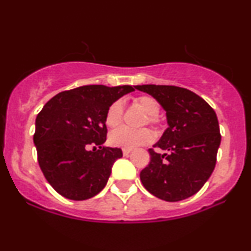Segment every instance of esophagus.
Listing matches in <instances>:
<instances>
[{"label": "esophagus", "instance_id": "esophagus-1", "mask_svg": "<svg viewBox=\"0 0 251 251\" xmlns=\"http://www.w3.org/2000/svg\"><path fill=\"white\" fill-rule=\"evenodd\" d=\"M132 152V150H128V149H123V154L124 155H128L129 153Z\"/></svg>", "mask_w": 251, "mask_h": 251}]
</instances>
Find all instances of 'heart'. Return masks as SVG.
<instances>
[{
    "instance_id": "1",
    "label": "heart",
    "mask_w": 251,
    "mask_h": 251,
    "mask_svg": "<svg viewBox=\"0 0 251 251\" xmlns=\"http://www.w3.org/2000/svg\"><path fill=\"white\" fill-rule=\"evenodd\" d=\"M134 105L140 111L149 117L150 123L155 122V117L159 113V103L154 98L149 96H142L134 99ZM123 117V103L122 101H114L109 106L106 112L105 122L108 127H116L122 122ZM153 139V134L150 129H138L132 131L126 127H119L109 133L108 140L112 146L133 150L138 146L146 145Z\"/></svg>"
}]
</instances>
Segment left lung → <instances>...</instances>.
Instances as JSON below:
<instances>
[{
    "instance_id": "obj_1",
    "label": "left lung",
    "mask_w": 251,
    "mask_h": 251,
    "mask_svg": "<svg viewBox=\"0 0 251 251\" xmlns=\"http://www.w3.org/2000/svg\"><path fill=\"white\" fill-rule=\"evenodd\" d=\"M157 100L166 112L169 127L153 148L151 160L140 172L150 194L166 201L191 197L214 171L221 144L216 112L200 96L186 88L164 85L134 86Z\"/></svg>"
}]
</instances>
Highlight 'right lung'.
I'll return each instance as SVG.
<instances>
[{
	"mask_svg": "<svg viewBox=\"0 0 251 251\" xmlns=\"http://www.w3.org/2000/svg\"><path fill=\"white\" fill-rule=\"evenodd\" d=\"M131 86L89 85L56 94L35 120L34 144L46 179L57 194L72 201L94 197L105 188L112 166L123 152L103 148L106 112ZM99 150L88 151L89 146Z\"/></svg>",
	"mask_w": 251,
	"mask_h": 251,
	"instance_id": "add662e5",
	"label": "right lung"
}]
</instances>
